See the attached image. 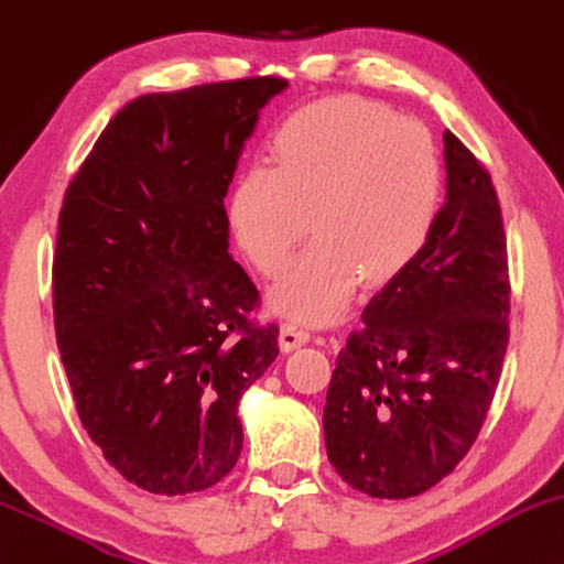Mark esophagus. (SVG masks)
I'll return each instance as SVG.
<instances>
[{"instance_id": "34e87169", "label": "esophagus", "mask_w": 564, "mask_h": 564, "mask_svg": "<svg viewBox=\"0 0 564 564\" xmlns=\"http://www.w3.org/2000/svg\"><path fill=\"white\" fill-rule=\"evenodd\" d=\"M310 336H312L310 328L300 321V317H289L281 328V347L291 351V349L302 347V344H307Z\"/></svg>"}]
</instances>
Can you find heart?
<instances>
[{
    "label": "heart",
    "instance_id": "heart-1",
    "mask_svg": "<svg viewBox=\"0 0 564 564\" xmlns=\"http://www.w3.org/2000/svg\"><path fill=\"white\" fill-rule=\"evenodd\" d=\"M444 202L436 139L415 120L359 97L291 112L228 192V226L262 275H278L312 230L317 239L278 283L275 302L328 321L359 278L381 286L429 247Z\"/></svg>",
    "mask_w": 564,
    "mask_h": 564
}]
</instances>
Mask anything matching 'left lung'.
Wrapping results in <instances>:
<instances>
[{"label": "left lung", "mask_w": 564, "mask_h": 564, "mask_svg": "<svg viewBox=\"0 0 564 564\" xmlns=\"http://www.w3.org/2000/svg\"><path fill=\"white\" fill-rule=\"evenodd\" d=\"M446 202L429 247L378 291L338 351L323 429L330 465L376 499L429 491L465 459L510 341V268L491 175L444 133Z\"/></svg>", "instance_id": "1"}]
</instances>
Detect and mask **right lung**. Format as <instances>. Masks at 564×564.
<instances>
[{
  "label": "right lung",
  "instance_id": "obj_1",
  "mask_svg": "<svg viewBox=\"0 0 564 564\" xmlns=\"http://www.w3.org/2000/svg\"><path fill=\"white\" fill-rule=\"evenodd\" d=\"M286 78L147 94L107 123L67 183L52 262L54 334L88 436L128 484L192 494L241 454V393L278 325L228 254V183Z\"/></svg>",
  "mask_w": 564,
  "mask_h": 564
}]
</instances>
